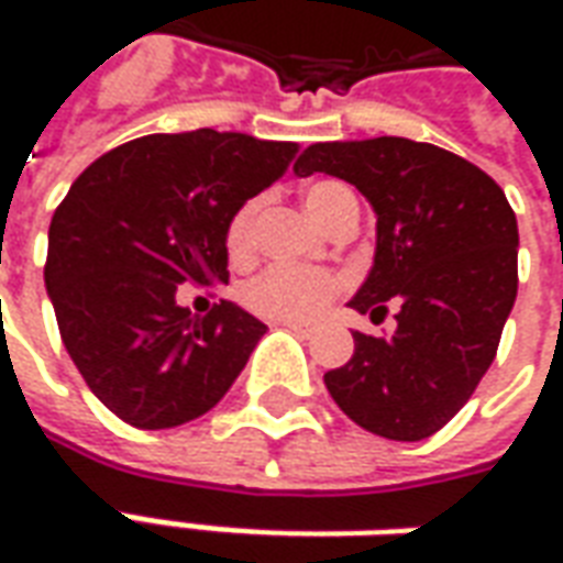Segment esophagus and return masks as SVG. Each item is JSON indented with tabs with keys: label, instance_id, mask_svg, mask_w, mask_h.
Listing matches in <instances>:
<instances>
[{
	"label": "esophagus",
	"instance_id": "esophagus-1",
	"mask_svg": "<svg viewBox=\"0 0 563 563\" xmlns=\"http://www.w3.org/2000/svg\"><path fill=\"white\" fill-rule=\"evenodd\" d=\"M277 325H283L286 331H292L298 338H310V334L317 331L313 325H307V322H289V319H286V322H277Z\"/></svg>",
	"mask_w": 563,
	"mask_h": 563
}]
</instances>
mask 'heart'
I'll return each instance as SVG.
<instances>
[{"instance_id": "1", "label": "heart", "mask_w": 563, "mask_h": 563, "mask_svg": "<svg viewBox=\"0 0 563 563\" xmlns=\"http://www.w3.org/2000/svg\"><path fill=\"white\" fill-rule=\"evenodd\" d=\"M353 192L343 184L334 180H322L313 184L305 192V208L322 225H329L334 217V210L341 208L343 198H350ZM262 201L253 198L241 208L234 210V217L229 220L225 229V250L232 262H246L256 253V220ZM346 286L341 274L325 268H298V265H274V268L262 271L256 280H250L244 286V305L265 319H277V322H307L317 319L319 313H325V307L341 295Z\"/></svg>"}]
</instances>
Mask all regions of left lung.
Wrapping results in <instances>:
<instances>
[{
  "instance_id": "1",
  "label": "left lung",
  "mask_w": 563,
  "mask_h": 563,
  "mask_svg": "<svg viewBox=\"0 0 563 563\" xmlns=\"http://www.w3.org/2000/svg\"><path fill=\"white\" fill-rule=\"evenodd\" d=\"M341 177L377 213L374 268L350 301L391 338L355 331V353L325 374L365 431L424 440L459 413L495 362L519 289V225L504 189L473 162L410 139L319 141L295 174Z\"/></svg>"
}]
</instances>
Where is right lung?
I'll return each instance as SVG.
<instances>
[{
  "label": "right lung",
  "mask_w": 563,
  "mask_h": 563,
  "mask_svg": "<svg viewBox=\"0 0 563 563\" xmlns=\"http://www.w3.org/2000/svg\"><path fill=\"white\" fill-rule=\"evenodd\" d=\"M295 153L292 141L217 129L144 135L71 184L47 232L44 286L80 377L123 422H192L244 371L265 322L222 298L196 317L177 286L229 283V220Z\"/></svg>",
  "instance_id": "obj_1"
}]
</instances>
